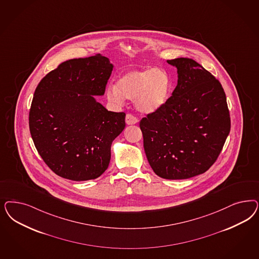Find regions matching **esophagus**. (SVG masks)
<instances>
[{"instance_id":"esophagus-1","label":"esophagus","mask_w":259,"mask_h":259,"mask_svg":"<svg viewBox=\"0 0 259 259\" xmlns=\"http://www.w3.org/2000/svg\"><path fill=\"white\" fill-rule=\"evenodd\" d=\"M137 122H138V119L136 117L134 116L133 114H126V116H125L126 125H134Z\"/></svg>"}]
</instances>
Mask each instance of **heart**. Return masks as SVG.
<instances>
[{
  "label": "heart",
  "mask_w": 259,
  "mask_h": 259,
  "mask_svg": "<svg viewBox=\"0 0 259 259\" xmlns=\"http://www.w3.org/2000/svg\"><path fill=\"white\" fill-rule=\"evenodd\" d=\"M170 92L171 80L166 70L144 67L119 76L115 87L107 89V97L115 104H122L125 99L134 100L136 109L150 113L165 106Z\"/></svg>",
  "instance_id": "heart-1"
}]
</instances>
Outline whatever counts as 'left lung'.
I'll return each instance as SVG.
<instances>
[{
	"mask_svg": "<svg viewBox=\"0 0 259 259\" xmlns=\"http://www.w3.org/2000/svg\"><path fill=\"white\" fill-rule=\"evenodd\" d=\"M177 68V85L165 106L140 121L144 150L157 176L188 179L217 161L231 130L220 82L189 58L167 60Z\"/></svg>",
	"mask_w": 259,
	"mask_h": 259,
	"instance_id": "1",
	"label": "left lung"
}]
</instances>
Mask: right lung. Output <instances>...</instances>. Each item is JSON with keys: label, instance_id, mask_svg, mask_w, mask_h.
<instances>
[{"label": "right lung", "instance_id": "obj_1", "mask_svg": "<svg viewBox=\"0 0 259 259\" xmlns=\"http://www.w3.org/2000/svg\"><path fill=\"white\" fill-rule=\"evenodd\" d=\"M113 65L97 54L62 63L41 80L29 111V130L45 163L57 176L87 181L109 167L113 140L125 128L124 112L109 111L102 96Z\"/></svg>", "mask_w": 259, "mask_h": 259}]
</instances>
